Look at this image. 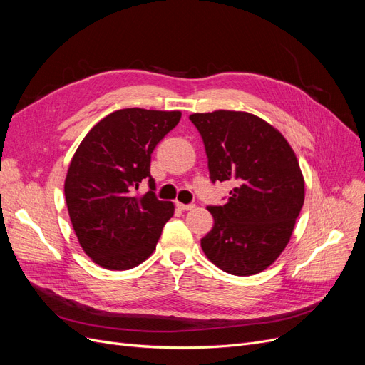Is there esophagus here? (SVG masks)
I'll return each mask as SVG.
<instances>
[{
  "mask_svg": "<svg viewBox=\"0 0 365 365\" xmlns=\"http://www.w3.org/2000/svg\"><path fill=\"white\" fill-rule=\"evenodd\" d=\"M176 207H178L180 210H184V212H187V210H193L195 208L193 204H182V202H176Z\"/></svg>",
  "mask_w": 365,
  "mask_h": 365,
  "instance_id": "1",
  "label": "esophagus"
}]
</instances>
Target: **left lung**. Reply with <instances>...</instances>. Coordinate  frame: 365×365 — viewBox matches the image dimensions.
Returning <instances> with one entry per match:
<instances>
[{
    "instance_id": "left-lung-1",
    "label": "left lung",
    "mask_w": 365,
    "mask_h": 365,
    "mask_svg": "<svg viewBox=\"0 0 365 365\" xmlns=\"http://www.w3.org/2000/svg\"><path fill=\"white\" fill-rule=\"evenodd\" d=\"M212 181H231L227 204L207 207L215 225L201 239L207 259L233 275L259 274L288 245L304 202V178L291 145L263 118L219 109L192 114Z\"/></svg>"
}]
</instances>
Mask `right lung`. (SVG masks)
Returning <instances> with one entry per match:
<instances>
[{
	"instance_id": "1",
	"label": "right lung",
	"mask_w": 365,
	"mask_h": 365,
	"mask_svg": "<svg viewBox=\"0 0 365 365\" xmlns=\"http://www.w3.org/2000/svg\"><path fill=\"white\" fill-rule=\"evenodd\" d=\"M180 118V111L118 109L98 121L74 152L65 201L77 240L98 267L130 269L155 250L175 205L153 193L150 155ZM145 179L151 190L134 195Z\"/></svg>"
}]
</instances>
